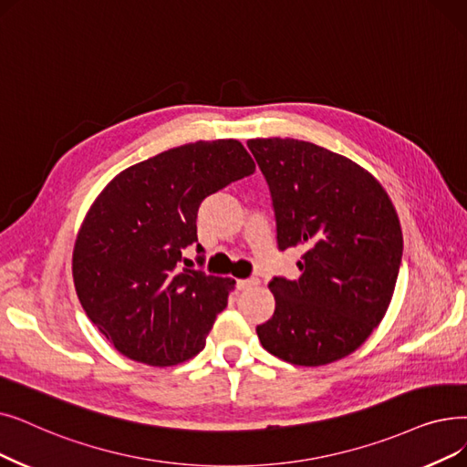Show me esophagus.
<instances>
[{
  "mask_svg": "<svg viewBox=\"0 0 467 467\" xmlns=\"http://www.w3.org/2000/svg\"><path fill=\"white\" fill-rule=\"evenodd\" d=\"M255 284H257L255 278H242V280H236V288H238V290H244V288L255 286Z\"/></svg>",
  "mask_w": 467,
  "mask_h": 467,
  "instance_id": "obj_1",
  "label": "esophagus"
}]
</instances>
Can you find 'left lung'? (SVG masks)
Segmentation results:
<instances>
[{
    "label": "left lung",
    "mask_w": 467,
    "mask_h": 467,
    "mask_svg": "<svg viewBox=\"0 0 467 467\" xmlns=\"http://www.w3.org/2000/svg\"><path fill=\"white\" fill-rule=\"evenodd\" d=\"M267 179L278 250L303 248L297 280L275 276L261 346L296 367H322L358 349L388 311L402 231L379 181L353 160L297 139H250Z\"/></svg>",
    "instance_id": "1"
}]
</instances>
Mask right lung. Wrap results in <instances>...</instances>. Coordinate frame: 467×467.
Listing matches in <instances>:
<instances>
[{"mask_svg":"<svg viewBox=\"0 0 467 467\" xmlns=\"http://www.w3.org/2000/svg\"><path fill=\"white\" fill-rule=\"evenodd\" d=\"M254 171L240 140H196L124 170L95 198L72 276L86 315L121 355L171 367L204 349L234 280L181 270V252L198 242L202 200Z\"/></svg>","mask_w":467,"mask_h":467,"instance_id":"obj_1","label":"right lung"}]
</instances>
